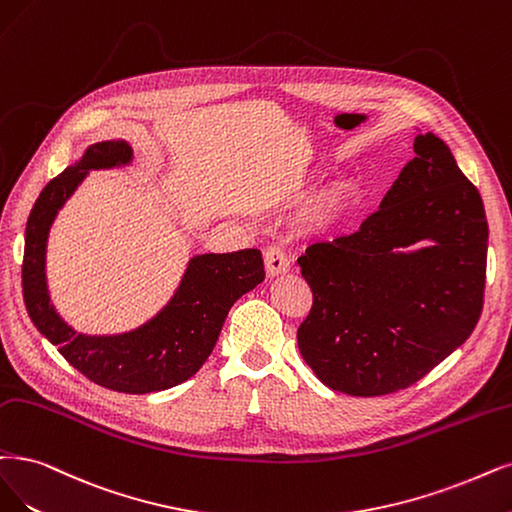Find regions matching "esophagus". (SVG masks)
<instances>
[{"label": "esophagus", "instance_id": "esophagus-1", "mask_svg": "<svg viewBox=\"0 0 512 512\" xmlns=\"http://www.w3.org/2000/svg\"><path fill=\"white\" fill-rule=\"evenodd\" d=\"M263 261H266V270L270 276H280L289 272L291 268V261L285 253H282L280 246H270V249H266V253H263Z\"/></svg>", "mask_w": 512, "mask_h": 512}]
</instances>
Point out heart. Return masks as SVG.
Masks as SVG:
<instances>
[{
    "mask_svg": "<svg viewBox=\"0 0 512 512\" xmlns=\"http://www.w3.org/2000/svg\"><path fill=\"white\" fill-rule=\"evenodd\" d=\"M352 194H354V185L352 183H348V181L337 183L331 189V192L323 198V202H320V213H325V215L339 213L350 202Z\"/></svg>",
    "mask_w": 512,
    "mask_h": 512,
    "instance_id": "heart-1",
    "label": "heart"
}]
</instances>
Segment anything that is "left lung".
Masks as SVG:
<instances>
[{
	"label": "left lung",
	"mask_w": 512,
	"mask_h": 512,
	"mask_svg": "<svg viewBox=\"0 0 512 512\" xmlns=\"http://www.w3.org/2000/svg\"><path fill=\"white\" fill-rule=\"evenodd\" d=\"M361 230L297 259L314 306L297 331L320 382L352 396L403 390L458 350L483 310L487 219L432 132Z\"/></svg>",
	"instance_id": "1"
}]
</instances>
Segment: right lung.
Listing matches in <instances>:
<instances>
[{
  "label": "right lung",
  "instance_id": "right-lung-1",
  "mask_svg": "<svg viewBox=\"0 0 512 512\" xmlns=\"http://www.w3.org/2000/svg\"><path fill=\"white\" fill-rule=\"evenodd\" d=\"M130 162L132 147L126 141L94 143L42 189L25 230L23 297L37 331L90 382L116 392L149 394L179 386L198 373L217 344L227 312L266 272L257 249L196 255L187 261L175 295L141 327L116 335H86L69 327L48 291L50 227L90 170Z\"/></svg>",
  "mask_w": 512,
  "mask_h": 512
}]
</instances>
